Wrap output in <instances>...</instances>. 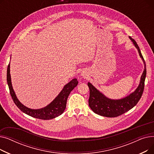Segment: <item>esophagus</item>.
Segmentation results:
<instances>
[{
  "label": "esophagus",
  "mask_w": 154,
  "mask_h": 154,
  "mask_svg": "<svg viewBox=\"0 0 154 154\" xmlns=\"http://www.w3.org/2000/svg\"><path fill=\"white\" fill-rule=\"evenodd\" d=\"M81 75H82V77H85V76H86V75H85L84 73H82V74H81Z\"/></svg>",
  "instance_id": "obj_1"
}]
</instances>
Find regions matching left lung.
Wrapping results in <instances>:
<instances>
[{
    "instance_id": "left-lung-1",
    "label": "left lung",
    "mask_w": 154,
    "mask_h": 154,
    "mask_svg": "<svg viewBox=\"0 0 154 154\" xmlns=\"http://www.w3.org/2000/svg\"><path fill=\"white\" fill-rule=\"evenodd\" d=\"M135 47L138 50L139 55L144 63V70L142 73L139 85L136 90L125 97L114 100L109 99L90 82L88 86L90 90V96L88 99V106L95 114L107 117H116L122 115L132 109L140 99L144 89L145 79L146 77V65L141 54L139 47L135 40L129 37Z\"/></svg>"
}]
</instances>
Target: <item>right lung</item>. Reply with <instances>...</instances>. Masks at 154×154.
Instances as JSON below:
<instances>
[{"instance_id":"obj_1","label":"right lung","mask_w":154,"mask_h":154,"mask_svg":"<svg viewBox=\"0 0 154 154\" xmlns=\"http://www.w3.org/2000/svg\"><path fill=\"white\" fill-rule=\"evenodd\" d=\"M7 81L9 88L10 94L14 102L17 107L23 113L32 117L42 120H49L60 116L66 107L67 100L70 92L77 85V79H72L63 88V89L56 97V98L46 107L39 109H32L26 107L18 100L13 89L10 74V64L7 71Z\"/></svg>"}]
</instances>
